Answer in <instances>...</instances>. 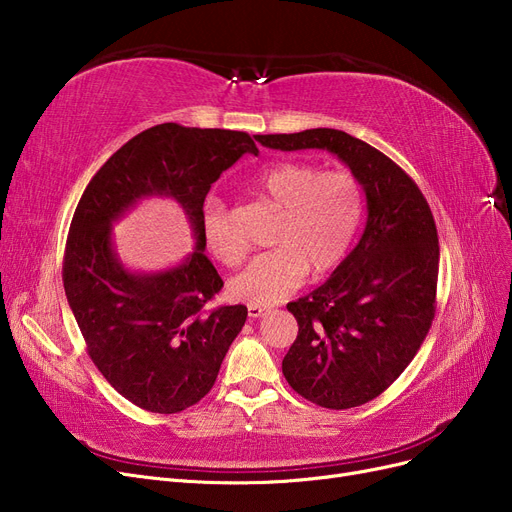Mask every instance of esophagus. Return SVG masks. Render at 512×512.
I'll use <instances>...</instances> for the list:
<instances>
[{"instance_id": "obj_1", "label": "esophagus", "mask_w": 512, "mask_h": 512, "mask_svg": "<svg viewBox=\"0 0 512 512\" xmlns=\"http://www.w3.org/2000/svg\"><path fill=\"white\" fill-rule=\"evenodd\" d=\"M247 314H250V318H260V316L267 314V307L250 303V305H247Z\"/></svg>"}]
</instances>
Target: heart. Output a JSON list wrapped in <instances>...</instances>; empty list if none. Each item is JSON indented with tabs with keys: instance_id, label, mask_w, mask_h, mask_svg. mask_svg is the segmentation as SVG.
<instances>
[{
	"instance_id": "b5f03b06",
	"label": "heart",
	"mask_w": 512,
	"mask_h": 512,
	"mask_svg": "<svg viewBox=\"0 0 512 512\" xmlns=\"http://www.w3.org/2000/svg\"><path fill=\"white\" fill-rule=\"evenodd\" d=\"M252 188L280 209L275 247L247 260L230 280V292L252 305H271L297 290L307 271L322 275L339 265L361 222L363 190L348 170H320L307 162L273 164L262 170ZM200 226L213 258L235 267L243 250L232 235L222 200H207Z\"/></svg>"
}]
</instances>
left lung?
Returning <instances> with one entry per match:
<instances>
[{"mask_svg":"<svg viewBox=\"0 0 512 512\" xmlns=\"http://www.w3.org/2000/svg\"><path fill=\"white\" fill-rule=\"evenodd\" d=\"M254 138L280 151L327 149L363 185V235L327 282L288 303L299 335L282 361L288 384L312 404L363 406L410 365L436 316L440 247L431 209L404 168L342 130Z\"/></svg>","mask_w":512,"mask_h":512,"instance_id":"obj_1","label":"left lung"}]
</instances>
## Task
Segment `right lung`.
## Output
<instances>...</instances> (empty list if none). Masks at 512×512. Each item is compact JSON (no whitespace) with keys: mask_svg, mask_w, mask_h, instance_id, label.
<instances>
[{"mask_svg":"<svg viewBox=\"0 0 512 512\" xmlns=\"http://www.w3.org/2000/svg\"><path fill=\"white\" fill-rule=\"evenodd\" d=\"M243 153L250 134L160 123L117 149L85 188L70 224L64 288L87 354L113 389L147 412L198 404L247 318L245 305L207 303L224 286L205 252L211 183ZM147 195L173 197L193 224L197 250L160 274H132L114 254L112 222Z\"/></svg>","mask_w":512,"mask_h":512,"instance_id":"add662e5","label":"right lung"}]
</instances>
